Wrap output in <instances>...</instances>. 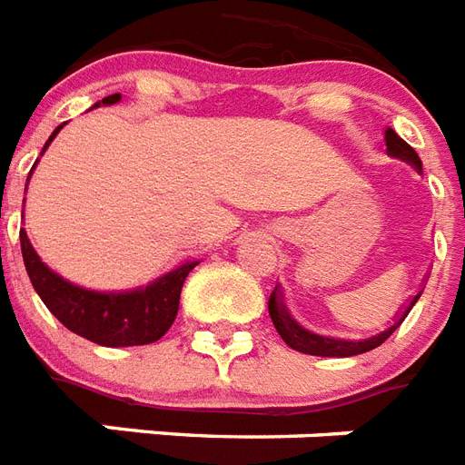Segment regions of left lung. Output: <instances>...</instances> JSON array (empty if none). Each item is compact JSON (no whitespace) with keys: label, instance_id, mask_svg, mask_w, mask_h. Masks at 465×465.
Instances as JSON below:
<instances>
[{"label":"left lung","instance_id":"left-lung-1","mask_svg":"<svg viewBox=\"0 0 465 465\" xmlns=\"http://www.w3.org/2000/svg\"><path fill=\"white\" fill-rule=\"evenodd\" d=\"M384 141H386V153L391 155V158H399V161L408 163L415 173L422 174V161L418 158L413 148L408 146L406 141L401 139L399 134L393 132L391 127L384 132ZM422 295V288L411 297V302L399 312V317L393 324H389L384 331L374 333V336L367 338H336V336H322V333H314L310 329H304L295 317H292L288 307H285L283 300V291H281V285L273 288L269 300V314L271 322L276 326L278 336L283 338L285 343L291 345L292 351H300L304 355H319V358H351V355H360V352L374 351L377 345H381L386 338L391 336L401 324H403V319L408 317V312L413 310V304L418 302V297Z\"/></svg>","mask_w":465,"mask_h":465}]
</instances>
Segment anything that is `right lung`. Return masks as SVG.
<instances>
[{
    "label": "right lung",
    "instance_id": "add662e5",
    "mask_svg": "<svg viewBox=\"0 0 465 465\" xmlns=\"http://www.w3.org/2000/svg\"><path fill=\"white\" fill-rule=\"evenodd\" d=\"M120 100L122 93H113V95L98 100L93 107L114 105ZM64 124H59L50 134V139L45 141L43 153ZM35 165H38V161H35ZM35 165L28 173V182H31ZM21 252H24L28 278H31L33 288L45 302V307L69 331L88 338L93 343L105 345V348L146 345L165 336V331L177 317V310H180V292L184 278L199 263L196 259L180 263L148 285H139L132 291H91V288L66 281V278L59 276L57 271H52L40 259L38 252L33 250L25 230H21Z\"/></svg>",
    "mask_w": 465,
    "mask_h": 465
}]
</instances>
